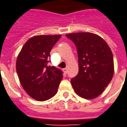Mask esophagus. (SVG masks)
Instances as JSON below:
<instances>
[{
    "mask_svg": "<svg viewBox=\"0 0 127 127\" xmlns=\"http://www.w3.org/2000/svg\"><path fill=\"white\" fill-rule=\"evenodd\" d=\"M63 72L65 73V74H66V73H67V72H68V68H63Z\"/></svg>",
    "mask_w": 127,
    "mask_h": 127,
    "instance_id": "obj_1",
    "label": "esophagus"
}]
</instances>
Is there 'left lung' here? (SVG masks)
I'll return each instance as SVG.
<instances>
[{"label": "left lung", "mask_w": 127, "mask_h": 127, "mask_svg": "<svg viewBox=\"0 0 127 127\" xmlns=\"http://www.w3.org/2000/svg\"><path fill=\"white\" fill-rule=\"evenodd\" d=\"M66 36L77 48L79 73L71 79L76 94L94 99L104 92L114 74L113 55L102 37L89 32L74 33Z\"/></svg>", "instance_id": "1"}]
</instances>
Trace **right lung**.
Returning <instances> with one entry per match:
<instances>
[{
    "mask_svg": "<svg viewBox=\"0 0 127 127\" xmlns=\"http://www.w3.org/2000/svg\"><path fill=\"white\" fill-rule=\"evenodd\" d=\"M61 37L33 36L26 42L17 56L16 70L21 85L30 97L37 101L53 97L63 79L61 69L48 65L50 52Z\"/></svg>",
    "mask_w": 127,
    "mask_h": 127,
    "instance_id": "1",
    "label": "right lung"
}]
</instances>
